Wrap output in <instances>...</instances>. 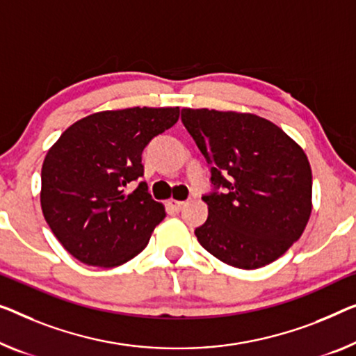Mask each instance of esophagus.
<instances>
[{"label":"esophagus","instance_id":"obj_1","mask_svg":"<svg viewBox=\"0 0 356 356\" xmlns=\"http://www.w3.org/2000/svg\"><path fill=\"white\" fill-rule=\"evenodd\" d=\"M185 204H187V203H185V201H177V200L169 201V206H171L172 211H176V212L182 211L185 208Z\"/></svg>","mask_w":356,"mask_h":356}]
</instances>
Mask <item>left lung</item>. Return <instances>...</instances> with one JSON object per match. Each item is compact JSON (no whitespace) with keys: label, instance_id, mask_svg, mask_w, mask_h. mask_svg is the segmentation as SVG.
<instances>
[{"label":"left lung","instance_id":"8db88e82","mask_svg":"<svg viewBox=\"0 0 356 356\" xmlns=\"http://www.w3.org/2000/svg\"><path fill=\"white\" fill-rule=\"evenodd\" d=\"M182 123L222 193L203 196L200 245L232 267L261 268L299 240L312 214L305 152L270 120L243 111L182 108Z\"/></svg>","mask_w":356,"mask_h":356}]
</instances>
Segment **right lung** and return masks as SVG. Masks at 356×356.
I'll use <instances>...</instances> for the list:
<instances>
[{
  "mask_svg": "<svg viewBox=\"0 0 356 356\" xmlns=\"http://www.w3.org/2000/svg\"><path fill=\"white\" fill-rule=\"evenodd\" d=\"M179 107L104 110L78 120L46 153L41 211L60 245L79 262L113 268L148 245L166 216L147 184L142 152L177 123Z\"/></svg>",
  "mask_w": 356,
  "mask_h": 356,
  "instance_id": "1",
  "label": "right lung"
}]
</instances>
